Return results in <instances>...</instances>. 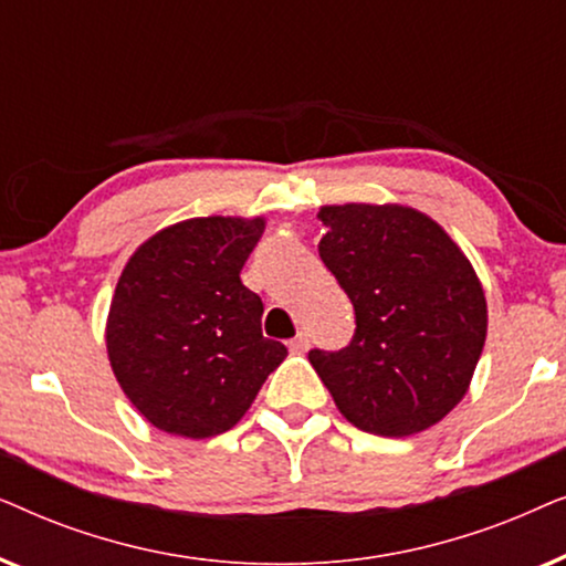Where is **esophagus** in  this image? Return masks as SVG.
<instances>
[{
  "mask_svg": "<svg viewBox=\"0 0 566 566\" xmlns=\"http://www.w3.org/2000/svg\"><path fill=\"white\" fill-rule=\"evenodd\" d=\"M289 347L293 353H306L308 350V335H306V332H298V335L289 343Z\"/></svg>",
  "mask_w": 566,
  "mask_h": 566,
  "instance_id": "esophagus-1",
  "label": "esophagus"
}]
</instances>
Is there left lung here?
<instances>
[{
	"label": "left lung",
	"mask_w": 566,
	"mask_h": 566,
	"mask_svg": "<svg viewBox=\"0 0 566 566\" xmlns=\"http://www.w3.org/2000/svg\"><path fill=\"white\" fill-rule=\"evenodd\" d=\"M319 258L355 308L343 350L308 363L347 422L384 438L432 428L459 405L482 355V283L451 237L407 206H324Z\"/></svg>",
	"instance_id": "left-lung-1"
}]
</instances>
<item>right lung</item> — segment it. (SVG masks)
Returning a JSON list of instances; mask_svg holds the SVG:
<instances>
[{
  "instance_id": "add662e5",
  "label": "right lung",
  "mask_w": 566,
  "mask_h": 566,
  "mask_svg": "<svg viewBox=\"0 0 566 566\" xmlns=\"http://www.w3.org/2000/svg\"><path fill=\"white\" fill-rule=\"evenodd\" d=\"M265 221L188 219L138 247L107 314V358L154 428L221 436L242 420L285 345L262 337V301L242 283Z\"/></svg>"
}]
</instances>
